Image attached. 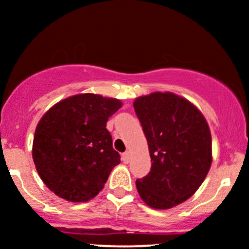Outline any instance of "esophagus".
Listing matches in <instances>:
<instances>
[{
	"label": "esophagus",
	"instance_id": "esophagus-1",
	"mask_svg": "<svg viewBox=\"0 0 249 249\" xmlns=\"http://www.w3.org/2000/svg\"><path fill=\"white\" fill-rule=\"evenodd\" d=\"M123 160H124V163H129L130 161V153L129 152H125V153H123Z\"/></svg>",
	"mask_w": 249,
	"mask_h": 249
}]
</instances>
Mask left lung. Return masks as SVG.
Returning <instances> with one entry per match:
<instances>
[{
    "mask_svg": "<svg viewBox=\"0 0 249 249\" xmlns=\"http://www.w3.org/2000/svg\"><path fill=\"white\" fill-rule=\"evenodd\" d=\"M148 143L151 171L136 180L142 201L170 209L189 199L206 178L212 160V135L201 110L173 92H152L134 101Z\"/></svg>",
    "mask_w": 249,
    "mask_h": 249,
    "instance_id": "obj_1",
    "label": "left lung"
}]
</instances>
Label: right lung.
<instances>
[{"instance_id":"add662e5","label":"right lung","mask_w":249,"mask_h":249,"mask_svg":"<svg viewBox=\"0 0 249 249\" xmlns=\"http://www.w3.org/2000/svg\"><path fill=\"white\" fill-rule=\"evenodd\" d=\"M122 101L79 93L59 101L38 122L33 159L41 180L60 198L88 202L102 191L120 163L106 129Z\"/></svg>"}]
</instances>
